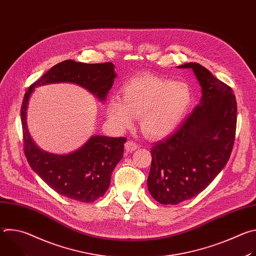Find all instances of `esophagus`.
<instances>
[{
  "label": "esophagus",
  "mask_w": 256,
  "mask_h": 256,
  "mask_svg": "<svg viewBox=\"0 0 256 256\" xmlns=\"http://www.w3.org/2000/svg\"><path fill=\"white\" fill-rule=\"evenodd\" d=\"M124 148L126 152H132L138 148V144L134 140H128L124 144Z\"/></svg>",
  "instance_id": "34e87169"
}]
</instances>
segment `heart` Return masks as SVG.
<instances>
[{
  "label": "heart",
  "mask_w": 256,
  "mask_h": 256,
  "mask_svg": "<svg viewBox=\"0 0 256 256\" xmlns=\"http://www.w3.org/2000/svg\"><path fill=\"white\" fill-rule=\"evenodd\" d=\"M192 102L190 86L153 74L128 80L122 88V100L107 102V118L120 130L132 126L140 116L142 132L152 138H164L181 124Z\"/></svg>",
  "instance_id": "obj_1"
}]
</instances>
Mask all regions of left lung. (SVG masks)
Segmentation results:
<instances>
[{
    "instance_id": "8db88e82",
    "label": "left lung",
    "mask_w": 256,
    "mask_h": 256,
    "mask_svg": "<svg viewBox=\"0 0 256 256\" xmlns=\"http://www.w3.org/2000/svg\"><path fill=\"white\" fill-rule=\"evenodd\" d=\"M198 105L179 128L152 149L148 190L162 204H177L202 192L227 164L234 144L237 103L232 89L196 62Z\"/></svg>"
}]
</instances>
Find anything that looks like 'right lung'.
<instances>
[{"mask_svg": "<svg viewBox=\"0 0 256 256\" xmlns=\"http://www.w3.org/2000/svg\"><path fill=\"white\" fill-rule=\"evenodd\" d=\"M116 74L112 62L84 64L72 60L54 66L25 93L21 107L24 153L33 171L58 194L82 202H92L106 192L112 174L124 157L126 138L92 136L81 148L52 154L36 144L27 128V108L35 88L52 83L77 84L104 101Z\"/></svg>", "mask_w": 256, "mask_h": 256, "instance_id": "right-lung-1", "label": "right lung"}]
</instances>
